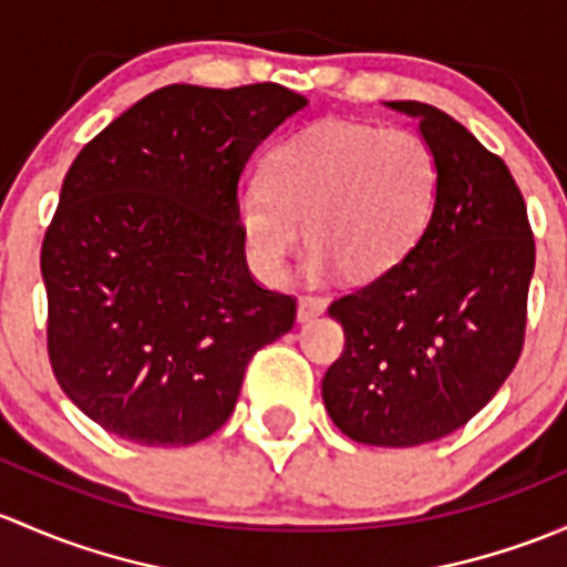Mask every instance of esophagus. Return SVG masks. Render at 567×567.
I'll return each mask as SVG.
<instances>
[{
	"mask_svg": "<svg viewBox=\"0 0 567 567\" xmlns=\"http://www.w3.org/2000/svg\"><path fill=\"white\" fill-rule=\"evenodd\" d=\"M324 308H327V302L322 300V297L302 295L300 302H297V319H300V322H311L313 317L324 313Z\"/></svg>",
	"mask_w": 567,
	"mask_h": 567,
	"instance_id": "obj_1",
	"label": "esophagus"
}]
</instances>
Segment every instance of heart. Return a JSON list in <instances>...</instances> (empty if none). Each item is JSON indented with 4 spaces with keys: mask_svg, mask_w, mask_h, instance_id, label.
Masks as SVG:
<instances>
[{
    "mask_svg": "<svg viewBox=\"0 0 567 567\" xmlns=\"http://www.w3.org/2000/svg\"><path fill=\"white\" fill-rule=\"evenodd\" d=\"M436 196V157L404 127L324 122L286 138L267 157L265 179L237 196V220L250 265L278 278L300 243L313 265H336L363 281L390 270L429 224Z\"/></svg>",
    "mask_w": 567,
    "mask_h": 567,
    "instance_id": "obj_1",
    "label": "heart"
}]
</instances>
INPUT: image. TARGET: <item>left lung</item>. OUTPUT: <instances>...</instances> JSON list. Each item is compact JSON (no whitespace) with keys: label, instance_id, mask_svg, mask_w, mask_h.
Segmentation results:
<instances>
[{"label":"left lung","instance_id":"left-lung-1","mask_svg":"<svg viewBox=\"0 0 567 567\" xmlns=\"http://www.w3.org/2000/svg\"><path fill=\"white\" fill-rule=\"evenodd\" d=\"M388 106L434 150V209L404 259L327 308L347 343L322 399L349 440L412 447L461 429L516 369L535 240L499 155L429 103Z\"/></svg>","mask_w":567,"mask_h":567}]
</instances>
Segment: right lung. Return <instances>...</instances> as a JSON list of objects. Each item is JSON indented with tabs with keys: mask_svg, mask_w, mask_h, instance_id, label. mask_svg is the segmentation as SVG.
I'll return each instance as SVG.
<instances>
[{
	"mask_svg": "<svg viewBox=\"0 0 567 567\" xmlns=\"http://www.w3.org/2000/svg\"><path fill=\"white\" fill-rule=\"evenodd\" d=\"M306 97L281 84H168L68 168L40 250L49 360L109 434L194 445L229 420L245 369L297 300L245 265L237 190L254 150Z\"/></svg>",
	"mask_w": 567,
	"mask_h": 567,
	"instance_id": "1",
	"label": "right lung"
}]
</instances>
